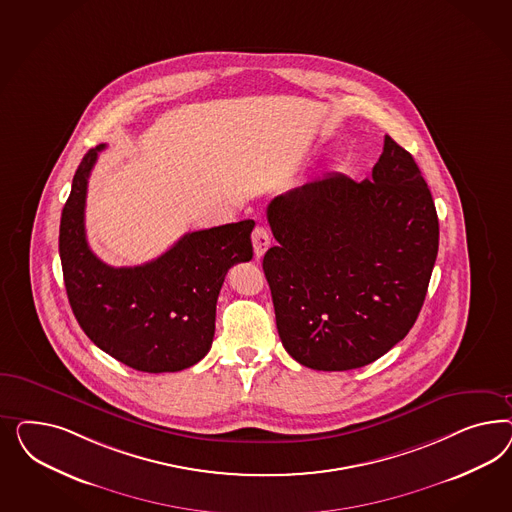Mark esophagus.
<instances>
[{
	"label": "esophagus",
	"instance_id": "34e87169",
	"mask_svg": "<svg viewBox=\"0 0 512 512\" xmlns=\"http://www.w3.org/2000/svg\"><path fill=\"white\" fill-rule=\"evenodd\" d=\"M251 242H253V251H255V257L261 259L264 255V251L270 248V234L264 229V227H255L253 234H251Z\"/></svg>",
	"mask_w": 512,
	"mask_h": 512
}]
</instances>
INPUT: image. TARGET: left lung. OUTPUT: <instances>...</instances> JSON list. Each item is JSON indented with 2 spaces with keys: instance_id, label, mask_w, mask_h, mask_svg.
Returning a JSON list of instances; mask_svg holds the SVG:
<instances>
[{
  "instance_id": "left-lung-1",
  "label": "left lung",
  "mask_w": 512,
  "mask_h": 512,
  "mask_svg": "<svg viewBox=\"0 0 512 512\" xmlns=\"http://www.w3.org/2000/svg\"><path fill=\"white\" fill-rule=\"evenodd\" d=\"M266 217L278 246L263 259L279 338L311 370L383 357L419 317L439 221L413 155L385 137L372 178L345 174L279 195Z\"/></svg>"
}]
</instances>
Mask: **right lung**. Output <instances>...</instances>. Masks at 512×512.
I'll use <instances>...</instances> for the list:
<instances>
[{"label": "right lung", "instance_id": "obj_1", "mask_svg": "<svg viewBox=\"0 0 512 512\" xmlns=\"http://www.w3.org/2000/svg\"><path fill=\"white\" fill-rule=\"evenodd\" d=\"M78 165L60 221L67 298L86 336L139 372H180L210 351L217 296L229 268L253 257V219L187 233L150 263L114 268L86 240L84 208L97 154Z\"/></svg>", "mask_w": 512, "mask_h": 512}]
</instances>
